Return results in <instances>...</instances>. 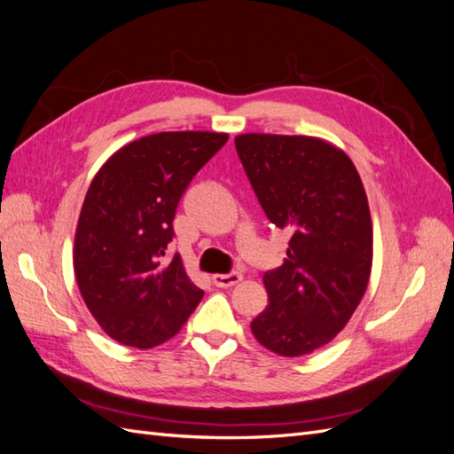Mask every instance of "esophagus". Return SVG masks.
<instances>
[{
    "label": "esophagus",
    "instance_id": "esophagus-1",
    "mask_svg": "<svg viewBox=\"0 0 454 454\" xmlns=\"http://www.w3.org/2000/svg\"><path fill=\"white\" fill-rule=\"evenodd\" d=\"M240 280H242V274L237 272V270H231L227 274H214V277H212V282L217 287H231V286L239 284Z\"/></svg>",
    "mask_w": 454,
    "mask_h": 454
}]
</instances>
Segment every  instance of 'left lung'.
Masks as SVG:
<instances>
[{"instance_id":"left-lung-1","label":"left lung","mask_w":454,"mask_h":454,"mask_svg":"<svg viewBox=\"0 0 454 454\" xmlns=\"http://www.w3.org/2000/svg\"><path fill=\"white\" fill-rule=\"evenodd\" d=\"M235 145L269 222L292 231L284 265L263 274L269 305L252 333L295 358L327 345L365 294L373 259L367 197L345 151L324 140L242 134Z\"/></svg>"}]
</instances>
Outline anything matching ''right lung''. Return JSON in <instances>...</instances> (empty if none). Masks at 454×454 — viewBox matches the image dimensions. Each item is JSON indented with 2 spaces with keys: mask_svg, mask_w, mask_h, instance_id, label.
Here are the masks:
<instances>
[{
  "mask_svg": "<svg viewBox=\"0 0 454 454\" xmlns=\"http://www.w3.org/2000/svg\"><path fill=\"white\" fill-rule=\"evenodd\" d=\"M227 140L217 132L151 134L94 176L75 232V278L94 320L121 345H160L200 303L204 292L182 257L164 263V255L177 202Z\"/></svg>",
  "mask_w": 454,
  "mask_h": 454,
  "instance_id": "1",
  "label": "right lung"
}]
</instances>
